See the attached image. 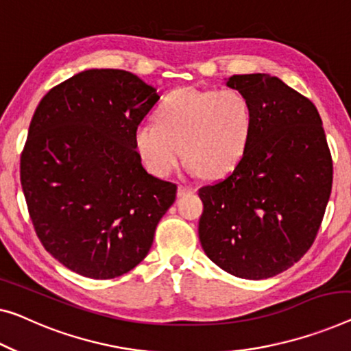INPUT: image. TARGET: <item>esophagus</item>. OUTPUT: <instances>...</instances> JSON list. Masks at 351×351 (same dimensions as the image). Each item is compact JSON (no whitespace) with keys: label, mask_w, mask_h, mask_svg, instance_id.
<instances>
[{"label":"esophagus","mask_w":351,"mask_h":351,"mask_svg":"<svg viewBox=\"0 0 351 351\" xmlns=\"http://www.w3.org/2000/svg\"><path fill=\"white\" fill-rule=\"evenodd\" d=\"M193 192H195V191H193L192 187L186 186V184L178 186V197H186V195H189V193H193Z\"/></svg>","instance_id":"1"}]
</instances>
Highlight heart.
Masks as SVG:
<instances>
[{
  "label": "heart",
  "mask_w": 351,
  "mask_h": 351,
  "mask_svg": "<svg viewBox=\"0 0 351 351\" xmlns=\"http://www.w3.org/2000/svg\"><path fill=\"white\" fill-rule=\"evenodd\" d=\"M252 128L254 110L243 91L180 88L162 99L156 121L135 128L134 145L156 176H169L184 154L192 175L217 180L243 159Z\"/></svg>",
  "instance_id": "heart-1"
}]
</instances>
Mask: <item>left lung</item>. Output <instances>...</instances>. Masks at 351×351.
<instances>
[{
    "label": "left lung",
    "instance_id": "left-lung-1",
    "mask_svg": "<svg viewBox=\"0 0 351 351\" xmlns=\"http://www.w3.org/2000/svg\"><path fill=\"white\" fill-rule=\"evenodd\" d=\"M254 110L247 149L222 181L198 191V237L219 268L268 279L301 260L322 226L332 159L317 107L280 78L233 75Z\"/></svg>",
    "mask_w": 351,
    "mask_h": 351
}]
</instances>
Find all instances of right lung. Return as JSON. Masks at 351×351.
Wrapping results in <instances>:
<instances>
[{
  "label": "right lung",
  "instance_id": "right-lung-1",
  "mask_svg": "<svg viewBox=\"0 0 351 351\" xmlns=\"http://www.w3.org/2000/svg\"><path fill=\"white\" fill-rule=\"evenodd\" d=\"M159 101L119 69H88L45 94L31 119L20 181L36 234L90 279L134 269L153 245L176 184L143 169L134 130Z\"/></svg>",
  "mask_w": 351,
  "mask_h": 351
}]
</instances>
